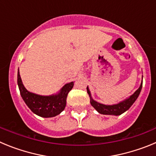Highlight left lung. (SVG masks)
Returning a JSON list of instances; mask_svg holds the SVG:
<instances>
[{
  "instance_id": "1",
  "label": "left lung",
  "mask_w": 156,
  "mask_h": 156,
  "mask_svg": "<svg viewBox=\"0 0 156 156\" xmlns=\"http://www.w3.org/2000/svg\"><path fill=\"white\" fill-rule=\"evenodd\" d=\"M141 88H142V82L140 83V87L131 96H129L128 98L125 99L124 101H122L118 103V104L112 105H103L97 102L96 101H94L91 98V94H90V90H89L88 87H87V90L88 94L90 96V104H91V105L93 106L95 109L99 113L103 114V115H119L123 113V112H125L126 111H127L131 107L132 105L134 103L135 101L137 100V98H138L139 94L140 93V90H141Z\"/></svg>"
}]
</instances>
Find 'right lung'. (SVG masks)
<instances>
[{"mask_svg":"<svg viewBox=\"0 0 156 156\" xmlns=\"http://www.w3.org/2000/svg\"><path fill=\"white\" fill-rule=\"evenodd\" d=\"M73 84V82L66 83L57 94L50 96L36 94L26 89L22 82L19 70L18 71V86L23 101L34 113L44 118L56 116L65 109L66 98Z\"/></svg>","mask_w":156,"mask_h":156,"instance_id":"add662e5","label":"right lung"}]
</instances>
